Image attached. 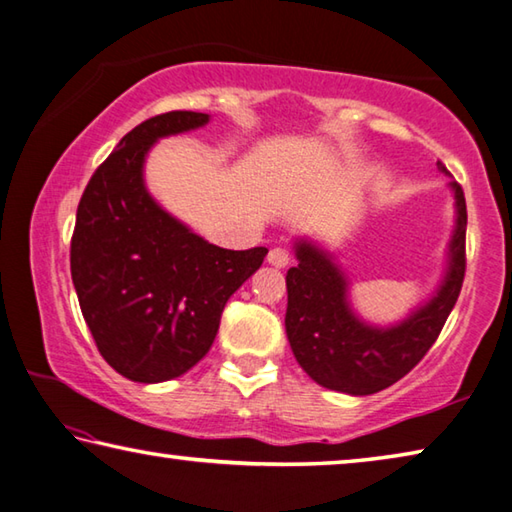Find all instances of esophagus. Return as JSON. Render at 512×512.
<instances>
[{
	"instance_id": "1",
	"label": "esophagus",
	"mask_w": 512,
	"mask_h": 512,
	"mask_svg": "<svg viewBox=\"0 0 512 512\" xmlns=\"http://www.w3.org/2000/svg\"><path fill=\"white\" fill-rule=\"evenodd\" d=\"M266 262L275 266V268H284V266H289L291 257L284 248H271V250H268V255H266Z\"/></svg>"
}]
</instances>
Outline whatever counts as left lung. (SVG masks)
Returning a JSON list of instances; mask_svg holds the SVG:
<instances>
[{
  "label": "left lung",
  "mask_w": 512,
  "mask_h": 512,
  "mask_svg": "<svg viewBox=\"0 0 512 512\" xmlns=\"http://www.w3.org/2000/svg\"><path fill=\"white\" fill-rule=\"evenodd\" d=\"M438 169L449 176L443 162ZM456 225L447 268L433 296L400 323L379 327L361 320L350 305V280L329 250L298 239V264L287 273V336L293 357L316 384L348 395H372L400 381L436 343L458 300L465 277L467 210L461 185L449 183Z\"/></svg>",
  "instance_id": "1"
}]
</instances>
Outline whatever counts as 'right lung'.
<instances>
[{
	"mask_svg": "<svg viewBox=\"0 0 512 512\" xmlns=\"http://www.w3.org/2000/svg\"><path fill=\"white\" fill-rule=\"evenodd\" d=\"M207 121L192 110L142 121L94 171L76 210L69 259L83 318L101 357L140 384L185 375L210 352L225 302L268 253L210 244L144 185L151 146Z\"/></svg>",
	"mask_w": 512,
	"mask_h": 512,
	"instance_id": "right-lung-1",
	"label": "right lung"
}]
</instances>
